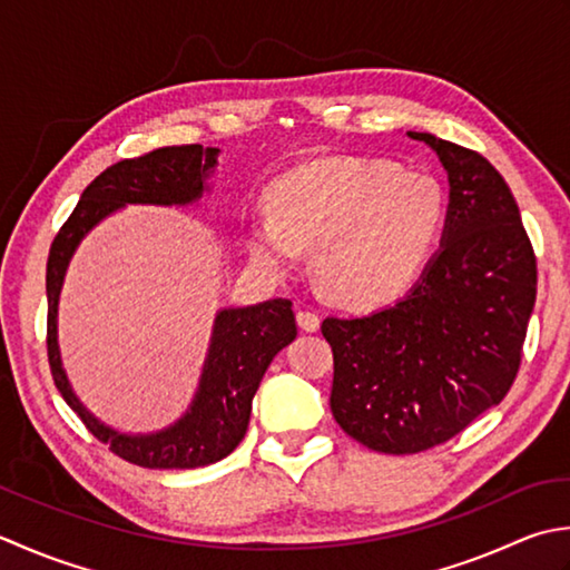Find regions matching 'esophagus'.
<instances>
[{
	"label": "esophagus",
	"mask_w": 570,
	"mask_h": 570,
	"mask_svg": "<svg viewBox=\"0 0 570 570\" xmlns=\"http://www.w3.org/2000/svg\"><path fill=\"white\" fill-rule=\"evenodd\" d=\"M297 324L299 330L305 332H317L320 330V317L315 309H297Z\"/></svg>",
	"instance_id": "34e87169"
}]
</instances>
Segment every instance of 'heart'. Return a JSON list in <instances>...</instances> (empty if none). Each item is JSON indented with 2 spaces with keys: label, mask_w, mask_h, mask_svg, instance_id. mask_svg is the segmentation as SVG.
I'll use <instances>...</instances> for the list:
<instances>
[{
  "label": "heart",
  "mask_w": 570,
  "mask_h": 570,
  "mask_svg": "<svg viewBox=\"0 0 570 570\" xmlns=\"http://www.w3.org/2000/svg\"><path fill=\"white\" fill-rule=\"evenodd\" d=\"M445 216L448 191L433 174L389 159L327 157L275 179L271 216L248 220L246 248L273 275L315 248L324 293L350 307H376L417 281Z\"/></svg>",
  "instance_id": "1"
}]
</instances>
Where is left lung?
<instances>
[{
    "mask_svg": "<svg viewBox=\"0 0 570 570\" xmlns=\"http://www.w3.org/2000/svg\"><path fill=\"white\" fill-rule=\"evenodd\" d=\"M409 137L448 169L443 246L396 305L322 322L334 421L386 455L448 443L507 396L537 302V255L502 174L474 149Z\"/></svg>",
    "mask_w": 570,
    "mask_h": 570,
    "instance_id": "left-lung-1",
    "label": "left lung"
}]
</instances>
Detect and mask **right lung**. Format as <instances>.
Wrapping results in <instances>:
<instances>
[{
    "instance_id": "obj_1",
    "label": "right lung",
    "mask_w": 570,
    "mask_h": 570,
    "mask_svg": "<svg viewBox=\"0 0 570 570\" xmlns=\"http://www.w3.org/2000/svg\"><path fill=\"white\" fill-rule=\"evenodd\" d=\"M216 147L174 145L132 159H120L92 179L80 194L73 214L58 230L46 263V350L56 389L78 413L88 431L115 455L149 470H191L224 460L248 431L250 405L273 356L297 336L289 299H268L253 307L220 309L199 393L179 423L155 435H122L102 425L80 403L61 368L56 342V307L66 265L76 246L100 218L125 204H189L202 196L208 169L216 165Z\"/></svg>"
}]
</instances>
